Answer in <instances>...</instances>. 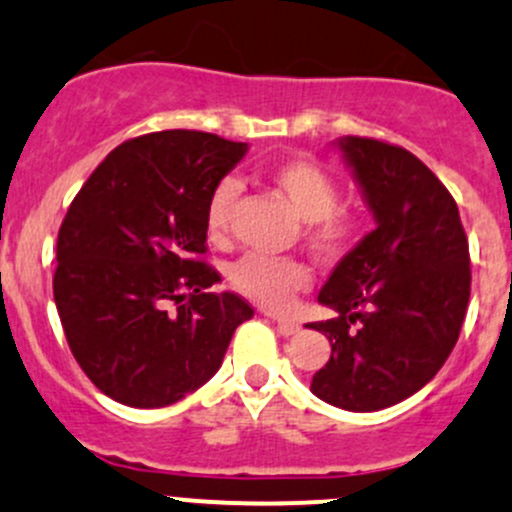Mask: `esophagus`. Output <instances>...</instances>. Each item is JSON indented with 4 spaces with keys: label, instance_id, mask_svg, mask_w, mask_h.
Returning a JSON list of instances; mask_svg holds the SVG:
<instances>
[{
    "label": "esophagus",
    "instance_id": "obj_1",
    "mask_svg": "<svg viewBox=\"0 0 512 512\" xmlns=\"http://www.w3.org/2000/svg\"><path fill=\"white\" fill-rule=\"evenodd\" d=\"M272 322H275L277 332L282 334V337H292V334L299 332V324L294 322V319H285V317H272Z\"/></svg>",
    "mask_w": 512,
    "mask_h": 512
}]
</instances>
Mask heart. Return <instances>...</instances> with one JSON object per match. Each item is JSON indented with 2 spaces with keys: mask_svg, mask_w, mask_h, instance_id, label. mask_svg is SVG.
Returning <instances> with one entry per match:
<instances>
[{
  "mask_svg": "<svg viewBox=\"0 0 512 512\" xmlns=\"http://www.w3.org/2000/svg\"><path fill=\"white\" fill-rule=\"evenodd\" d=\"M267 180L302 220L299 235L314 257L339 260L352 250L361 235L364 218L352 205L337 203V180L322 165L309 158H287L272 165ZM237 198H240V185L232 178L220 180L210 195L205 208V227L210 242L215 245H225L230 240L232 210ZM227 285L240 297L270 312H285L292 307L294 297L312 285V270L294 257L245 255L230 267Z\"/></svg>",
  "mask_w": 512,
  "mask_h": 512,
  "instance_id": "heart-1",
  "label": "heart"
}]
</instances>
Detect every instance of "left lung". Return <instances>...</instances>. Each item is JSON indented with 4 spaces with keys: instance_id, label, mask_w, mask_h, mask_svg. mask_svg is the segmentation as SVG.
<instances>
[{
    "instance_id": "obj_1",
    "label": "left lung",
    "mask_w": 512,
    "mask_h": 512,
    "mask_svg": "<svg viewBox=\"0 0 512 512\" xmlns=\"http://www.w3.org/2000/svg\"><path fill=\"white\" fill-rule=\"evenodd\" d=\"M337 146L376 227L319 292L337 317L307 324L332 344L312 394L339 409L379 411L446 364L466 319L471 257L456 200L414 153L359 136Z\"/></svg>"
}]
</instances>
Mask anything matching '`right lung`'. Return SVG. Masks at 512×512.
Here are the masks:
<instances>
[{
	"instance_id": "1",
	"label": "right lung",
	"mask_w": 512,
	"mask_h": 512,
	"mask_svg": "<svg viewBox=\"0 0 512 512\" xmlns=\"http://www.w3.org/2000/svg\"><path fill=\"white\" fill-rule=\"evenodd\" d=\"M247 143L160 131L121 143L69 205L56 240L54 302L71 354L103 394L160 409L223 364L255 309L210 292L205 208Z\"/></svg>"
}]
</instances>
